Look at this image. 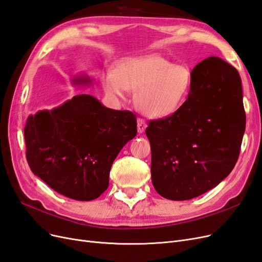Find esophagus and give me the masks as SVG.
<instances>
[{
	"label": "esophagus",
	"instance_id": "esophagus-1",
	"mask_svg": "<svg viewBox=\"0 0 262 262\" xmlns=\"http://www.w3.org/2000/svg\"><path fill=\"white\" fill-rule=\"evenodd\" d=\"M146 127H147L146 121L142 118H138V132L143 133L144 131H145Z\"/></svg>",
	"mask_w": 262,
	"mask_h": 262
}]
</instances>
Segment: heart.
Segmentation results:
<instances>
[{"instance_id":"1","label":"heart","mask_w":262,"mask_h":262,"mask_svg":"<svg viewBox=\"0 0 262 262\" xmlns=\"http://www.w3.org/2000/svg\"><path fill=\"white\" fill-rule=\"evenodd\" d=\"M104 92L113 100H124L135 92V105L147 117L164 118L184 103L192 85V71L159 55L125 57L101 79Z\"/></svg>"}]
</instances>
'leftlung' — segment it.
<instances>
[{"label":"left lung","instance_id":"left-lung-1","mask_svg":"<svg viewBox=\"0 0 262 262\" xmlns=\"http://www.w3.org/2000/svg\"><path fill=\"white\" fill-rule=\"evenodd\" d=\"M245 125L237 70L219 57L204 59L183 105L146 128L156 192L187 201L217 186L236 164Z\"/></svg>","mask_w":262,"mask_h":262}]
</instances>
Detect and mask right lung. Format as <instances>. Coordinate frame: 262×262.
Listing matches in <instances>:
<instances>
[{"instance_id": "1", "label": "right lung", "mask_w": 262, "mask_h": 262, "mask_svg": "<svg viewBox=\"0 0 262 262\" xmlns=\"http://www.w3.org/2000/svg\"><path fill=\"white\" fill-rule=\"evenodd\" d=\"M73 83L92 82L84 75ZM24 133L32 172L57 193L88 202L107 189L115 158L137 135V117L80 94L52 111L30 115Z\"/></svg>"}]
</instances>
